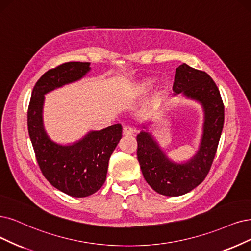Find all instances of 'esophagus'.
<instances>
[{"label": "esophagus", "mask_w": 251, "mask_h": 251, "mask_svg": "<svg viewBox=\"0 0 251 251\" xmlns=\"http://www.w3.org/2000/svg\"><path fill=\"white\" fill-rule=\"evenodd\" d=\"M134 132H135V130H133V129L129 126H125L123 128V135H125V136L132 135Z\"/></svg>", "instance_id": "esophagus-1"}]
</instances>
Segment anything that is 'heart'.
I'll list each match as a JSON object with an SVG mask.
<instances>
[{
  "label": "heart",
  "instance_id": "heart-1",
  "mask_svg": "<svg viewBox=\"0 0 251 251\" xmlns=\"http://www.w3.org/2000/svg\"><path fill=\"white\" fill-rule=\"evenodd\" d=\"M152 82H153V80H151V79H146V80H143V81H141V82H138V83H136V85H134L133 87H132V89H131V94L132 95H135V96H141V95H144L145 93L150 89V87L152 86ZM153 105H154V102H153V100L152 101H150L149 103L147 104V108L148 109H150V108H152L153 107Z\"/></svg>",
  "mask_w": 251,
  "mask_h": 251
}]
</instances>
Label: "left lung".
Listing matches in <instances>:
<instances>
[{
	"mask_svg": "<svg viewBox=\"0 0 251 251\" xmlns=\"http://www.w3.org/2000/svg\"><path fill=\"white\" fill-rule=\"evenodd\" d=\"M174 96L181 94L198 102L203 113L202 133L197 153L184 162L172 160L149 131V122L136 136L137 159L147 183L159 194L179 197L205 180L214 159L225 123V106L219 90L208 74L183 63L176 69Z\"/></svg>",
	"mask_w": 251,
	"mask_h": 251,
	"instance_id": "left-lung-1",
	"label": "left lung"
}]
</instances>
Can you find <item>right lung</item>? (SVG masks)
Here are the masks:
<instances>
[{
  "mask_svg": "<svg viewBox=\"0 0 251 251\" xmlns=\"http://www.w3.org/2000/svg\"><path fill=\"white\" fill-rule=\"evenodd\" d=\"M90 70L88 62H69L45 72L36 82L27 108L29 135L43 176L53 187L74 198L89 197L104 184L109 158L122 137V125L91 130L71 144L55 143L44 128V95L78 81Z\"/></svg>",
  "mask_w": 251,
  "mask_h": 251,
  "instance_id": "1",
  "label": "right lung"
}]
</instances>
